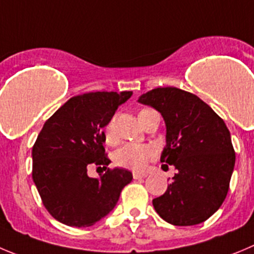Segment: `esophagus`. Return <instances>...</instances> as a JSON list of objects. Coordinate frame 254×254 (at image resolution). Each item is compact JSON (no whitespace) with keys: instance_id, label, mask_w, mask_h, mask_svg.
<instances>
[{"instance_id":"obj_1","label":"esophagus","mask_w":254,"mask_h":254,"mask_svg":"<svg viewBox=\"0 0 254 254\" xmlns=\"http://www.w3.org/2000/svg\"><path fill=\"white\" fill-rule=\"evenodd\" d=\"M146 177V174H140V173H132V178L134 179H144Z\"/></svg>"}]
</instances>
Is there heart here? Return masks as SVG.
<instances>
[{
	"instance_id": "heart-1",
	"label": "heart",
	"mask_w": 254,
	"mask_h": 254,
	"mask_svg": "<svg viewBox=\"0 0 254 254\" xmlns=\"http://www.w3.org/2000/svg\"><path fill=\"white\" fill-rule=\"evenodd\" d=\"M105 140L113 144L116 140L115 118H111L105 127ZM155 149L148 144H125L114 154V162L116 165L125 169L141 172L146 164L154 159Z\"/></svg>"
}]
</instances>
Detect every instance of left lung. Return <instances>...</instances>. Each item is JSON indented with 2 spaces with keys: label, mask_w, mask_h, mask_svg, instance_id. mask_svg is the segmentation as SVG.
<instances>
[{
  "label": "left lung",
  "mask_w": 254,
  "mask_h": 254,
  "mask_svg": "<svg viewBox=\"0 0 254 254\" xmlns=\"http://www.w3.org/2000/svg\"><path fill=\"white\" fill-rule=\"evenodd\" d=\"M138 101L162 114L167 127L162 168L177 169L165 193L153 199L156 213L173 226L202 223L228 193L236 163L228 127L196 95L177 87H156Z\"/></svg>",
  "instance_id": "obj_1"
}]
</instances>
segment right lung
<instances>
[{
	"label": "right lung",
	"instance_id": "obj_1",
	"mask_svg": "<svg viewBox=\"0 0 254 254\" xmlns=\"http://www.w3.org/2000/svg\"><path fill=\"white\" fill-rule=\"evenodd\" d=\"M132 91H96L73 96L46 120L32 148V179L47 212L70 227H90L108 215L132 181L127 169L90 178V165L106 169V127Z\"/></svg>",
	"mask_w": 254,
	"mask_h": 254
}]
</instances>
